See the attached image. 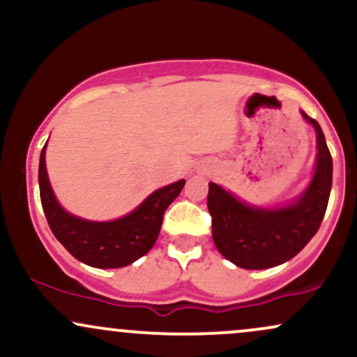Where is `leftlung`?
Here are the masks:
<instances>
[{"mask_svg": "<svg viewBox=\"0 0 357 357\" xmlns=\"http://www.w3.org/2000/svg\"><path fill=\"white\" fill-rule=\"evenodd\" d=\"M302 116L317 132V165L309 188L296 203L277 210L248 206L210 183L208 210L216 248L236 267L261 270L294 258L317 233L333 186V158L315 119Z\"/></svg>", "mask_w": 357, "mask_h": 357, "instance_id": "left-lung-1", "label": "left lung"}]
</instances>
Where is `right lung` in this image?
Returning a JSON list of instances; mask_svg holds the SVG:
<instances>
[{"label": "right lung", "instance_id": "obj_1", "mask_svg": "<svg viewBox=\"0 0 357 357\" xmlns=\"http://www.w3.org/2000/svg\"><path fill=\"white\" fill-rule=\"evenodd\" d=\"M45 147L40 154V199L55 238L77 260L96 268H121L146 255L158 240L162 216L184 186L179 179L154 191L132 213L114 221L77 218L60 206L53 195L45 167Z\"/></svg>", "mask_w": 357, "mask_h": 357}]
</instances>
